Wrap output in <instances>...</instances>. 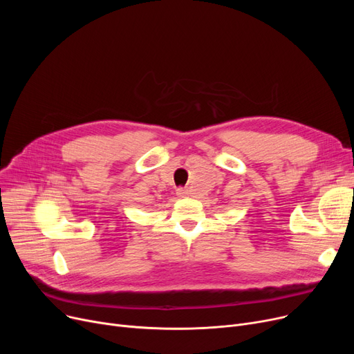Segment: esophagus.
Here are the masks:
<instances>
[{"label": "esophagus", "instance_id": "esophagus-1", "mask_svg": "<svg viewBox=\"0 0 354 354\" xmlns=\"http://www.w3.org/2000/svg\"><path fill=\"white\" fill-rule=\"evenodd\" d=\"M176 195H178V196H187V195H188V192H187V189L178 188V189H176Z\"/></svg>", "mask_w": 354, "mask_h": 354}]
</instances>
